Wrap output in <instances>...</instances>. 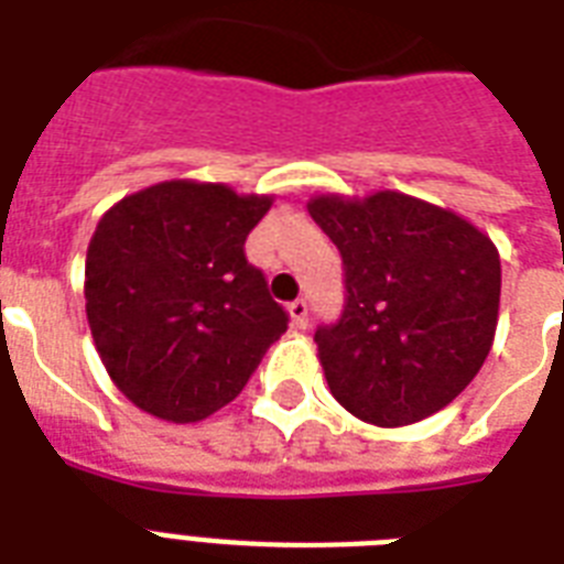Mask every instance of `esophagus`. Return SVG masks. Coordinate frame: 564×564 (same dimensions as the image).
Listing matches in <instances>:
<instances>
[{
    "label": "esophagus",
    "mask_w": 564,
    "mask_h": 564,
    "mask_svg": "<svg viewBox=\"0 0 564 564\" xmlns=\"http://www.w3.org/2000/svg\"><path fill=\"white\" fill-rule=\"evenodd\" d=\"M307 313H310V307L304 299L292 301L290 304V318H292V325L299 327V330H304V327H307Z\"/></svg>",
    "instance_id": "34e87169"
}]
</instances>
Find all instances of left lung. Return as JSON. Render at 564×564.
<instances>
[{
	"mask_svg": "<svg viewBox=\"0 0 564 564\" xmlns=\"http://www.w3.org/2000/svg\"><path fill=\"white\" fill-rule=\"evenodd\" d=\"M310 216L345 263L343 318L318 327V362L345 410L403 427L454 401L495 343L500 254L459 213L415 195L322 193Z\"/></svg>",
	"mask_w": 564,
	"mask_h": 564,
	"instance_id": "8db88e82",
	"label": "left lung"
}]
</instances>
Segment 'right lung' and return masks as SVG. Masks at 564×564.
I'll return each mask as SVG.
<instances>
[{
  "instance_id": "add662e5",
  "label": "right lung",
  "mask_w": 564,
  "mask_h": 564,
  "mask_svg": "<svg viewBox=\"0 0 564 564\" xmlns=\"http://www.w3.org/2000/svg\"><path fill=\"white\" fill-rule=\"evenodd\" d=\"M272 202L175 178L119 198L96 225L84 263L93 343L113 386L154 419L221 410L286 330L242 248Z\"/></svg>"
}]
</instances>
